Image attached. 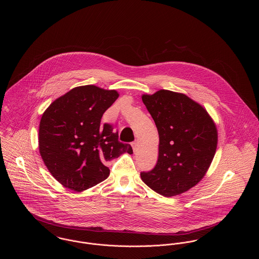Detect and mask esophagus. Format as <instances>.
<instances>
[{"instance_id": "esophagus-1", "label": "esophagus", "mask_w": 259, "mask_h": 259, "mask_svg": "<svg viewBox=\"0 0 259 259\" xmlns=\"http://www.w3.org/2000/svg\"><path fill=\"white\" fill-rule=\"evenodd\" d=\"M131 146H132V148L134 149V151H137V149H138V141H134V142L131 144Z\"/></svg>"}]
</instances>
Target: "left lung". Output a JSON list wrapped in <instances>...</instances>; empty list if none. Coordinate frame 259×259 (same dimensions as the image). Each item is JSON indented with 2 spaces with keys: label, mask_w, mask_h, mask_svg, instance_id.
Wrapping results in <instances>:
<instances>
[{
  "label": "left lung",
  "mask_w": 259,
  "mask_h": 259,
  "mask_svg": "<svg viewBox=\"0 0 259 259\" xmlns=\"http://www.w3.org/2000/svg\"><path fill=\"white\" fill-rule=\"evenodd\" d=\"M158 135V160L141 172L152 190L165 197L185 193L209 170L218 147V129L207 110L184 93L161 89L143 94Z\"/></svg>",
  "instance_id": "8db88e82"
}]
</instances>
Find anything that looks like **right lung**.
Here are the masks:
<instances>
[{"label":"right lung","instance_id":"1","mask_svg":"<svg viewBox=\"0 0 259 259\" xmlns=\"http://www.w3.org/2000/svg\"><path fill=\"white\" fill-rule=\"evenodd\" d=\"M118 96L116 90L92 84L74 87L42 113L39 154L50 174L66 188L87 190L109 177V161L133 153L129 144L118 142L112 125L101 124L104 112Z\"/></svg>","mask_w":259,"mask_h":259}]
</instances>
